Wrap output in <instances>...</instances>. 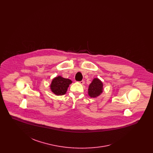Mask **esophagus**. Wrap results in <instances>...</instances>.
Instances as JSON below:
<instances>
[{
	"label": "esophagus",
	"instance_id": "esophagus-1",
	"mask_svg": "<svg viewBox=\"0 0 153 153\" xmlns=\"http://www.w3.org/2000/svg\"><path fill=\"white\" fill-rule=\"evenodd\" d=\"M85 83V82H84V80H82V81H80V84H84Z\"/></svg>",
	"mask_w": 153,
	"mask_h": 153
}]
</instances>
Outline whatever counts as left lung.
<instances>
[{
	"instance_id": "8db88e82",
	"label": "left lung",
	"mask_w": 153,
	"mask_h": 153,
	"mask_svg": "<svg viewBox=\"0 0 153 153\" xmlns=\"http://www.w3.org/2000/svg\"><path fill=\"white\" fill-rule=\"evenodd\" d=\"M88 95L92 98H96L102 94L103 92V84L98 78H95L88 87Z\"/></svg>"
}]
</instances>
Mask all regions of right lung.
<instances>
[{
  "label": "right lung",
  "mask_w": 153,
  "mask_h": 153,
  "mask_svg": "<svg viewBox=\"0 0 153 153\" xmlns=\"http://www.w3.org/2000/svg\"><path fill=\"white\" fill-rule=\"evenodd\" d=\"M72 82V81L70 79H65L61 76H58L54 77L51 81L50 85L51 92L57 96L65 95L69 85Z\"/></svg>",
  "instance_id": "obj_1"
}]
</instances>
